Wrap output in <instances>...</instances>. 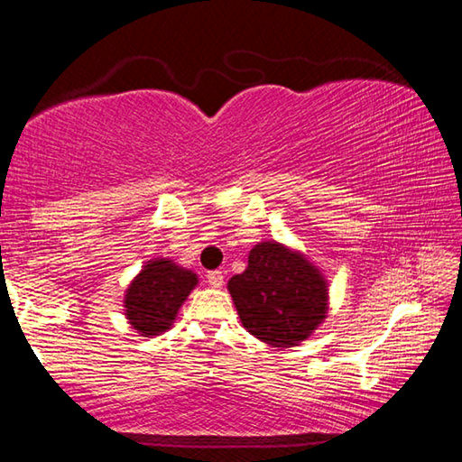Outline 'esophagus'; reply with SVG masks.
<instances>
[{
  "mask_svg": "<svg viewBox=\"0 0 462 462\" xmlns=\"http://www.w3.org/2000/svg\"><path fill=\"white\" fill-rule=\"evenodd\" d=\"M208 283H209V287L220 289V287L224 285V275H222V271H212V273H208Z\"/></svg>",
  "mask_w": 462,
  "mask_h": 462,
  "instance_id": "1",
  "label": "esophagus"
}]
</instances>
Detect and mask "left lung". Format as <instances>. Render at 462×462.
Returning <instances> with one entry per match:
<instances>
[{
  "label": "left lung",
  "instance_id": "obj_1",
  "mask_svg": "<svg viewBox=\"0 0 462 462\" xmlns=\"http://www.w3.org/2000/svg\"><path fill=\"white\" fill-rule=\"evenodd\" d=\"M328 279L291 246L263 240L248 253V267L228 281L242 326L275 348L300 346L328 318Z\"/></svg>",
  "mask_w": 462,
  "mask_h": 462
}]
</instances>
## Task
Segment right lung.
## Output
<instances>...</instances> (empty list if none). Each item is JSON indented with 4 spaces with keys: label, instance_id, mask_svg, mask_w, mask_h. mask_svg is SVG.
I'll list each match as a JSON object with an SVG mask.
<instances>
[{
    "label": "right lung",
    "instance_id": "1",
    "mask_svg": "<svg viewBox=\"0 0 462 462\" xmlns=\"http://www.w3.org/2000/svg\"><path fill=\"white\" fill-rule=\"evenodd\" d=\"M199 279L171 259H151L124 293V316L138 336L154 338L173 328L179 310Z\"/></svg>",
    "mask_w": 462,
    "mask_h": 462
}]
</instances>
